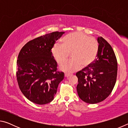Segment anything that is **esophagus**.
Segmentation results:
<instances>
[{
    "label": "esophagus",
    "instance_id": "1",
    "mask_svg": "<svg viewBox=\"0 0 128 128\" xmlns=\"http://www.w3.org/2000/svg\"><path fill=\"white\" fill-rule=\"evenodd\" d=\"M64 76H65V77L68 78V77H69V76H70V74H69V73H65Z\"/></svg>",
    "mask_w": 128,
    "mask_h": 128
}]
</instances>
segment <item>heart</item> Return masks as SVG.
Segmentation results:
<instances>
[{
    "mask_svg": "<svg viewBox=\"0 0 128 128\" xmlns=\"http://www.w3.org/2000/svg\"><path fill=\"white\" fill-rule=\"evenodd\" d=\"M99 43L96 39L81 32H73L65 36L62 44L55 43L51 53L56 62H64L71 53L72 59L62 63L60 69L66 73L78 70L88 66L96 59L99 51Z\"/></svg>",
    "mask_w": 128,
    "mask_h": 128,
    "instance_id": "obj_1",
    "label": "heart"
}]
</instances>
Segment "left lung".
<instances>
[{
  "label": "left lung",
  "instance_id": "obj_1",
  "mask_svg": "<svg viewBox=\"0 0 128 128\" xmlns=\"http://www.w3.org/2000/svg\"><path fill=\"white\" fill-rule=\"evenodd\" d=\"M98 42L99 47L96 60L76 74L78 96L89 104L99 103L109 96L118 73V62L111 45L102 36L98 38Z\"/></svg>",
  "mask_w": 128,
  "mask_h": 128
}]
</instances>
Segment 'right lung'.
I'll return each mask as SVG.
<instances>
[{
	"instance_id": "add662e5",
	"label": "right lung",
	"mask_w": 128,
	"mask_h": 128,
	"mask_svg": "<svg viewBox=\"0 0 128 128\" xmlns=\"http://www.w3.org/2000/svg\"><path fill=\"white\" fill-rule=\"evenodd\" d=\"M64 32H55L31 40L17 58V81L21 92L30 101L46 104L53 100L64 73L57 70L51 49Z\"/></svg>"
}]
</instances>
